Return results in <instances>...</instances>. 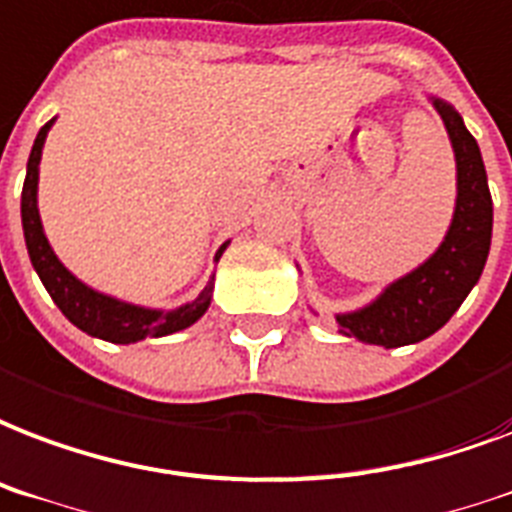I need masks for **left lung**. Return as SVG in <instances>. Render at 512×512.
<instances>
[{"label": "left lung", "mask_w": 512, "mask_h": 512, "mask_svg": "<svg viewBox=\"0 0 512 512\" xmlns=\"http://www.w3.org/2000/svg\"><path fill=\"white\" fill-rule=\"evenodd\" d=\"M456 152L454 222L427 263L395 282L362 311L338 317L341 333L386 349L419 343L440 330L481 279L491 244V193L481 150L454 109L435 99Z\"/></svg>", "instance_id": "1"}]
</instances>
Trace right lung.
<instances>
[{
	"instance_id": "1",
	"label": "right lung",
	"mask_w": 512,
	"mask_h": 512,
	"mask_svg": "<svg viewBox=\"0 0 512 512\" xmlns=\"http://www.w3.org/2000/svg\"><path fill=\"white\" fill-rule=\"evenodd\" d=\"M50 126H53V120H48L45 126L39 128L34 147H31L29 166H26V182H23L21 193V220L31 265L39 273L45 290L50 292V298L56 300V306L64 311V317L72 325L80 327L83 333L96 335L101 341L112 343L161 338V335L177 333V330H185L193 322H198V319L204 317L206 308H209V300H212V282L206 284L204 292L193 303H187V306L177 308V311H150V308L128 306V303L107 298L101 292H93L91 287H85L80 279H74L72 273L58 263V257L53 255V249H50L48 239L42 233V222H39L37 212V169L39 158H42V144H45Z\"/></svg>"
}]
</instances>
